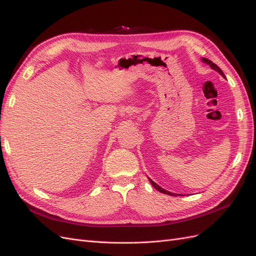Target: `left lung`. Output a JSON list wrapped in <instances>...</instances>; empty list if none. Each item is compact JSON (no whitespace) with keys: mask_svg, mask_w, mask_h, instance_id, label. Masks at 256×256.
Wrapping results in <instances>:
<instances>
[{"mask_svg":"<svg viewBox=\"0 0 256 256\" xmlns=\"http://www.w3.org/2000/svg\"><path fill=\"white\" fill-rule=\"evenodd\" d=\"M202 60L204 62H206V64H210V67L212 68V69H214V70H216V71H218L220 74H221V76H224V78H226L224 76V72H222V70L218 67V66L216 64H214L212 60H208V58H204V57H203V58H202ZM150 180V182H151V184H152V186L156 189V190H158L160 192H162V194H169V196H178V194H172V192H167V190H164V188H162V187H160L158 184H156V183H154L153 182V180H151V178H149Z\"/></svg>","mask_w":256,"mask_h":256,"instance_id":"obj_1","label":"left lung"}]
</instances>
